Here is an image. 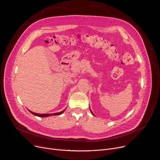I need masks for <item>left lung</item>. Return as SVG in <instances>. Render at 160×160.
Masks as SVG:
<instances>
[{
    "mask_svg": "<svg viewBox=\"0 0 160 160\" xmlns=\"http://www.w3.org/2000/svg\"><path fill=\"white\" fill-rule=\"evenodd\" d=\"M91 112H92V115H94V114H93V112H92V111H91Z\"/></svg>",
    "mask_w": 160,
    "mask_h": 160,
    "instance_id": "obj_1",
    "label": "left lung"
}]
</instances>
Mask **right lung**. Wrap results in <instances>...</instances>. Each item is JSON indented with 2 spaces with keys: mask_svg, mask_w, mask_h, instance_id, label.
<instances>
[{
  "mask_svg": "<svg viewBox=\"0 0 160 160\" xmlns=\"http://www.w3.org/2000/svg\"><path fill=\"white\" fill-rule=\"evenodd\" d=\"M65 110H66V109H64L63 111H61V112H55V113H52V114H39V113L33 112H32V111H30V110H28V111H29L32 114H33V115H35V116H37V117H50V116H52V115H54V116H56V115H61V114H62Z\"/></svg>",
  "mask_w": 160,
  "mask_h": 160,
  "instance_id": "right-lung-1",
  "label": "right lung"
}]
</instances>
